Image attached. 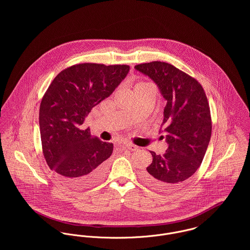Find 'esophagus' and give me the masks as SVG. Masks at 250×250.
<instances>
[{
  "label": "esophagus",
  "instance_id": "obj_1",
  "mask_svg": "<svg viewBox=\"0 0 250 250\" xmlns=\"http://www.w3.org/2000/svg\"><path fill=\"white\" fill-rule=\"evenodd\" d=\"M125 147H126L127 149H129L130 151H136V150H138V146H136V145L133 144V143H125Z\"/></svg>",
  "mask_w": 250,
  "mask_h": 250
}]
</instances>
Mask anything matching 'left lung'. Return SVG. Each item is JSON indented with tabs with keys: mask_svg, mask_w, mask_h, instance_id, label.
Segmentation results:
<instances>
[{
	"mask_svg": "<svg viewBox=\"0 0 250 250\" xmlns=\"http://www.w3.org/2000/svg\"><path fill=\"white\" fill-rule=\"evenodd\" d=\"M135 68L150 77L167 101L162 126L168 148L151 151L153 161L142 174L150 186L167 190L191 177L200 167L211 140L212 118L202 85L170 63L151 62Z\"/></svg>",
	"mask_w": 250,
	"mask_h": 250,
	"instance_id": "obj_1",
	"label": "left lung"
}]
</instances>
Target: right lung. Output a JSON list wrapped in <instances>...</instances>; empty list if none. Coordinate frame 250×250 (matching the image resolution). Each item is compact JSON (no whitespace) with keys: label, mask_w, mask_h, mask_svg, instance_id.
Instances as JSON below:
<instances>
[{"label":"right lung","mask_w":250,"mask_h":250,"mask_svg":"<svg viewBox=\"0 0 250 250\" xmlns=\"http://www.w3.org/2000/svg\"><path fill=\"white\" fill-rule=\"evenodd\" d=\"M130 70L126 64L79 63L60 72L42 97L39 129L51 170L73 188L98 183L107 172L113 144L82 125L92 107L108 97Z\"/></svg>","instance_id":"1"}]
</instances>
